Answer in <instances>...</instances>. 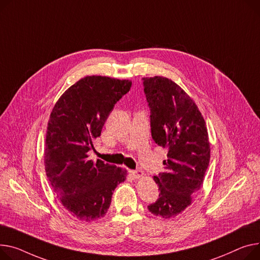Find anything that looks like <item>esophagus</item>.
Wrapping results in <instances>:
<instances>
[{"mask_svg": "<svg viewBox=\"0 0 260 260\" xmlns=\"http://www.w3.org/2000/svg\"><path fill=\"white\" fill-rule=\"evenodd\" d=\"M129 174L135 178V179H139L143 177L144 172L141 169H136V170H129Z\"/></svg>", "mask_w": 260, "mask_h": 260, "instance_id": "obj_1", "label": "esophagus"}]
</instances>
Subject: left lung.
I'll return each mask as SVG.
<instances>
[{
    "label": "left lung",
    "instance_id": "left-lung-1",
    "mask_svg": "<svg viewBox=\"0 0 260 260\" xmlns=\"http://www.w3.org/2000/svg\"><path fill=\"white\" fill-rule=\"evenodd\" d=\"M142 80L151 137L167 149L166 170L153 177L159 199L147 208L154 215L171 218L191 205L203 185L210 161L208 132L194 101L176 82L161 76Z\"/></svg>",
    "mask_w": 260,
    "mask_h": 260
}]
</instances>
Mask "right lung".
<instances>
[{
    "label": "right lung",
    "mask_w": 260,
    "mask_h": 260,
    "mask_svg": "<svg viewBox=\"0 0 260 260\" xmlns=\"http://www.w3.org/2000/svg\"><path fill=\"white\" fill-rule=\"evenodd\" d=\"M131 86L129 80L86 76L60 96L50 115L45 145L47 178L62 206L80 220L93 221L105 215L115 188L126 179L125 169L99 159L93 162L88 152Z\"/></svg>",
    "instance_id": "right-lung-1"
}]
</instances>
